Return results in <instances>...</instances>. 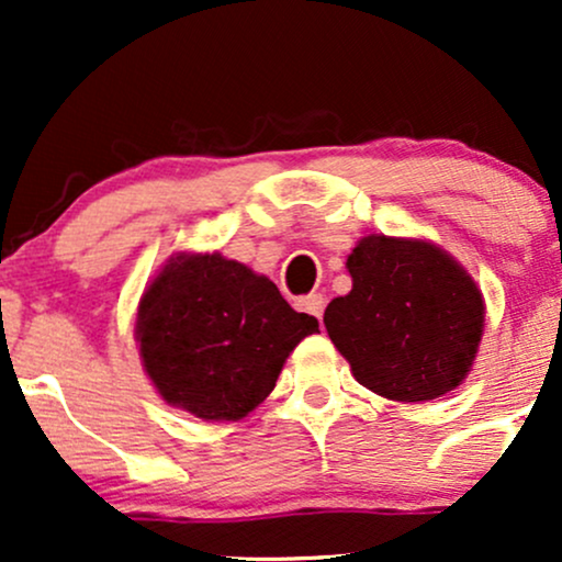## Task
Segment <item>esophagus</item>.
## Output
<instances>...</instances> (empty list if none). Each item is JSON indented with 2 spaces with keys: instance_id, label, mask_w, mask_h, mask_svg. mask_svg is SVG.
Returning <instances> with one entry per match:
<instances>
[{
  "instance_id": "1",
  "label": "esophagus",
  "mask_w": 562,
  "mask_h": 562,
  "mask_svg": "<svg viewBox=\"0 0 562 562\" xmlns=\"http://www.w3.org/2000/svg\"><path fill=\"white\" fill-rule=\"evenodd\" d=\"M325 303H327L325 295L314 293V295H306V299H303L299 306H301V312H308L312 317H317L322 322V314H325Z\"/></svg>"
}]
</instances>
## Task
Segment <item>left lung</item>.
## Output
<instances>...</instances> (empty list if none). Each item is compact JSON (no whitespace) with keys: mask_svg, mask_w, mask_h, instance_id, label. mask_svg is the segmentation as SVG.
Segmentation results:
<instances>
[{"mask_svg":"<svg viewBox=\"0 0 562 562\" xmlns=\"http://www.w3.org/2000/svg\"><path fill=\"white\" fill-rule=\"evenodd\" d=\"M351 290L325 327L351 375L391 402H430L473 370L486 322L481 288L454 256L420 237L367 235L348 254Z\"/></svg>","mask_w":562,"mask_h":562,"instance_id":"1","label":"left lung"}]
</instances>
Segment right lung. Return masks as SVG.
Segmentation results:
<instances>
[{
  "label": "right lung",
  "mask_w": 562,
  "mask_h": 562,
  "mask_svg": "<svg viewBox=\"0 0 562 562\" xmlns=\"http://www.w3.org/2000/svg\"><path fill=\"white\" fill-rule=\"evenodd\" d=\"M319 322L299 314L269 277L222 254H173L147 282L134 338L169 406L237 423L274 389L293 348Z\"/></svg>",
  "instance_id": "add662e5"
}]
</instances>
